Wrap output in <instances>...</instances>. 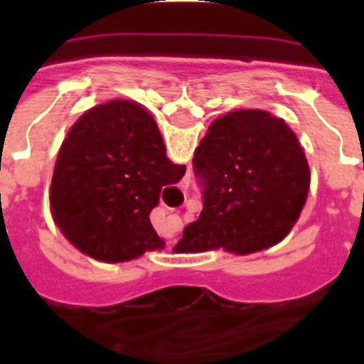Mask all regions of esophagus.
Listing matches in <instances>:
<instances>
[{
	"mask_svg": "<svg viewBox=\"0 0 364 364\" xmlns=\"http://www.w3.org/2000/svg\"><path fill=\"white\" fill-rule=\"evenodd\" d=\"M167 222H169L173 228H178L180 226V217H178V215H169V217H167Z\"/></svg>",
	"mask_w": 364,
	"mask_h": 364,
	"instance_id": "esophagus-1",
	"label": "esophagus"
}]
</instances>
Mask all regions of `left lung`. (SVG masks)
<instances>
[{
    "label": "left lung",
    "instance_id": "obj_1",
    "mask_svg": "<svg viewBox=\"0 0 364 364\" xmlns=\"http://www.w3.org/2000/svg\"><path fill=\"white\" fill-rule=\"evenodd\" d=\"M193 169L204 210L184 228L178 253L262 252L290 233L310 189V167L295 133L260 109L217 118L195 151Z\"/></svg>",
    "mask_w": 364,
    "mask_h": 364
}]
</instances>
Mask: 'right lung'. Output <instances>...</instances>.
I'll use <instances>...</instances> for the list:
<instances>
[{
	"label": "right lung",
	"mask_w": 364,
	"mask_h": 364,
	"mask_svg": "<svg viewBox=\"0 0 364 364\" xmlns=\"http://www.w3.org/2000/svg\"><path fill=\"white\" fill-rule=\"evenodd\" d=\"M186 166L166 156L159 125L140 104L111 100L78 118L63 140L50 184L54 222L73 246L104 262H124L164 240L149 213L164 186Z\"/></svg>",
	"instance_id": "right-lung-1"
}]
</instances>
